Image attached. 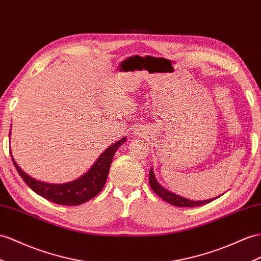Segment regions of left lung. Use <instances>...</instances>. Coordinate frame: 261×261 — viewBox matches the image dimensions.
I'll list each match as a JSON object with an SVG mask.
<instances>
[{
  "label": "left lung",
  "mask_w": 261,
  "mask_h": 261,
  "mask_svg": "<svg viewBox=\"0 0 261 261\" xmlns=\"http://www.w3.org/2000/svg\"><path fill=\"white\" fill-rule=\"evenodd\" d=\"M149 183L150 186L152 188L153 192L158 194L162 199H164L165 202L170 203L171 205H174L177 207H196V206H203L205 204L211 203L212 200L216 199L218 197H214V198H210V199H205V200H191L185 197L179 196L177 194H174V193L170 192L169 190L164 189L163 186L160 184L154 175V172H153V169L151 168L150 170V174H149Z\"/></svg>",
  "instance_id": "left-lung-1"
}]
</instances>
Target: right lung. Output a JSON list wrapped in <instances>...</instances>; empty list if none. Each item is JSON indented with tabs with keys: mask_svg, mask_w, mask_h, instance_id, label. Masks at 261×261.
<instances>
[{
	"mask_svg": "<svg viewBox=\"0 0 261 261\" xmlns=\"http://www.w3.org/2000/svg\"><path fill=\"white\" fill-rule=\"evenodd\" d=\"M125 140L126 138L123 137L121 140H119L118 142L113 143L106 151H103L97 159V161L92 164L91 168L87 171L84 175L73 179L71 182H67L63 184H50L37 181V179L26 174V173L19 168L17 163L15 162V160L13 159L12 152L11 156L13 164H14L15 169L17 170L19 176L23 178V181L28 184L29 188L34 191L36 194L48 199L49 202L58 205L77 206L88 202L89 199L98 195L100 191L103 189L107 177H108V173L113 155H115V153L119 146L125 142Z\"/></svg>",
	"mask_w": 261,
	"mask_h": 261,
	"instance_id": "obj_1",
	"label": "right lung"
}]
</instances>
